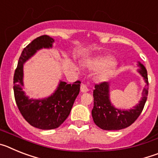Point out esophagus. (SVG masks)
Instances as JSON below:
<instances>
[{"instance_id": "esophagus-1", "label": "esophagus", "mask_w": 158, "mask_h": 158, "mask_svg": "<svg viewBox=\"0 0 158 158\" xmlns=\"http://www.w3.org/2000/svg\"><path fill=\"white\" fill-rule=\"evenodd\" d=\"M81 91L82 93H87V92L89 91V89L86 85H85V84H82L81 85Z\"/></svg>"}]
</instances>
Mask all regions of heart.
<instances>
[{"label":"heart","mask_w":158,"mask_h":158,"mask_svg":"<svg viewBox=\"0 0 158 158\" xmlns=\"http://www.w3.org/2000/svg\"><path fill=\"white\" fill-rule=\"evenodd\" d=\"M85 65L88 68L93 69H98L102 68L99 73V77L103 80L109 77L115 68V63L112 62L111 58L106 56L98 57L89 60L85 62Z\"/></svg>","instance_id":"obj_1"}]
</instances>
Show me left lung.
<instances>
[{
  "mask_svg": "<svg viewBox=\"0 0 158 158\" xmlns=\"http://www.w3.org/2000/svg\"><path fill=\"white\" fill-rule=\"evenodd\" d=\"M137 72L146 82V88L142 93V97L137 104L129 109L117 108L110 99V84L104 82L95 85L93 90L94 105L92 116L96 126L105 131H117L131 126L140 115L143 110L148 95L147 71L145 66L138 61Z\"/></svg>",
  "mask_w": 158,
  "mask_h": 158,
  "instance_id": "1",
  "label": "left lung"
}]
</instances>
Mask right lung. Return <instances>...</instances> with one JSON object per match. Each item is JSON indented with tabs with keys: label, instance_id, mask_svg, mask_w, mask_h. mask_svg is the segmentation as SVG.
Segmentation results:
<instances>
[{
	"label": "right lung",
	"instance_id": "1",
	"mask_svg": "<svg viewBox=\"0 0 158 158\" xmlns=\"http://www.w3.org/2000/svg\"><path fill=\"white\" fill-rule=\"evenodd\" d=\"M54 43L49 35L36 38L23 50L14 73L13 90L18 108L29 124L42 130L58 128L69 116L80 92V81L71 84L61 80L54 93L44 98H30L23 90V65L37 51L52 48Z\"/></svg>",
	"mask_w": 158,
	"mask_h": 158
}]
</instances>
